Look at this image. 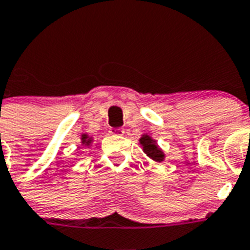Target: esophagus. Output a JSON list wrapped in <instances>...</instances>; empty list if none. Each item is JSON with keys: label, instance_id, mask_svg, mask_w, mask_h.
<instances>
[{"label": "esophagus", "instance_id": "obj_1", "mask_svg": "<svg viewBox=\"0 0 250 250\" xmlns=\"http://www.w3.org/2000/svg\"><path fill=\"white\" fill-rule=\"evenodd\" d=\"M109 133L113 134V136H123L125 134V130L122 128H111Z\"/></svg>", "mask_w": 250, "mask_h": 250}]
</instances>
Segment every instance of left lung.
<instances>
[{
    "label": "left lung",
    "instance_id": "8db88e82",
    "mask_svg": "<svg viewBox=\"0 0 250 250\" xmlns=\"http://www.w3.org/2000/svg\"><path fill=\"white\" fill-rule=\"evenodd\" d=\"M141 143H142V146H143V149H145L146 154H147L148 157H150V158L154 159V161H157V162L163 161V158H164L163 153H162V150L157 147L156 143H154V142H153L149 137L148 136L142 137Z\"/></svg>",
    "mask_w": 250,
    "mask_h": 250
}]
</instances>
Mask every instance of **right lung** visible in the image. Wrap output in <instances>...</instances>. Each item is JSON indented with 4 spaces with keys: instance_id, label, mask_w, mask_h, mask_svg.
Returning a JSON list of instances; mask_svg holds the SVG:
<instances>
[{
    "instance_id": "add662e5",
    "label": "right lung",
    "mask_w": 250,
    "mask_h": 250,
    "mask_svg": "<svg viewBox=\"0 0 250 250\" xmlns=\"http://www.w3.org/2000/svg\"><path fill=\"white\" fill-rule=\"evenodd\" d=\"M82 142H83V143H86V142H87V143H88L89 139H87V136H83L82 137Z\"/></svg>"
}]
</instances>
